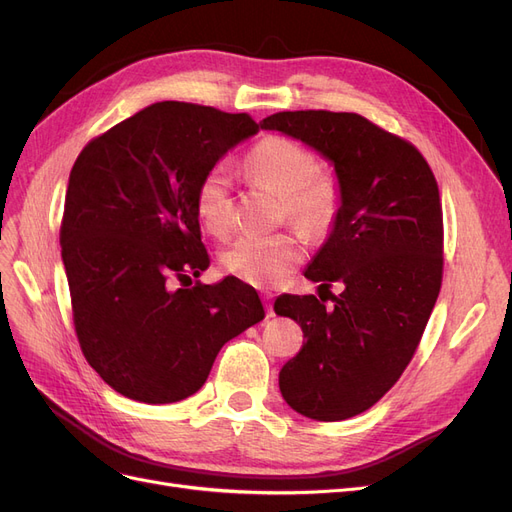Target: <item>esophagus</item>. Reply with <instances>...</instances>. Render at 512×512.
Returning <instances> with one entry per match:
<instances>
[{"instance_id":"1","label":"esophagus","mask_w":512,"mask_h":512,"mask_svg":"<svg viewBox=\"0 0 512 512\" xmlns=\"http://www.w3.org/2000/svg\"><path fill=\"white\" fill-rule=\"evenodd\" d=\"M262 299H265V305H267V316L273 318L275 312H273V305H271V294H265V297H262Z\"/></svg>"}]
</instances>
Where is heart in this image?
I'll return each instance as SVG.
<instances>
[{
  "label": "heart",
  "instance_id": "b5f03b06",
  "mask_svg": "<svg viewBox=\"0 0 512 512\" xmlns=\"http://www.w3.org/2000/svg\"><path fill=\"white\" fill-rule=\"evenodd\" d=\"M250 175L280 194L284 215L307 232H322L339 207V185L333 175L316 173L314 158L299 143L267 136L247 156ZM196 218L215 237L232 226L230 173L224 164L209 168L194 194ZM303 241L294 232L267 237H241L222 254L224 269L237 280L271 288L282 284L303 260Z\"/></svg>",
  "mask_w": 512,
  "mask_h": 512
}]
</instances>
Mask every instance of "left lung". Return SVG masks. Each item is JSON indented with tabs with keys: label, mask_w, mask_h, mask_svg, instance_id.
<instances>
[{
	"label": "left lung",
	"mask_w": 512,
	"mask_h": 512,
	"mask_svg": "<svg viewBox=\"0 0 512 512\" xmlns=\"http://www.w3.org/2000/svg\"><path fill=\"white\" fill-rule=\"evenodd\" d=\"M331 162L339 207L305 277L344 286L333 307L282 294L275 314L303 329L280 371L286 404L314 421L369 410L404 374L442 286V205L414 145L356 113L286 111L260 121Z\"/></svg>",
	"instance_id": "1"
}]
</instances>
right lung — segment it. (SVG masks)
<instances>
[{
    "mask_svg": "<svg viewBox=\"0 0 512 512\" xmlns=\"http://www.w3.org/2000/svg\"><path fill=\"white\" fill-rule=\"evenodd\" d=\"M256 132L245 113L156 102L76 158L59 230L74 327L87 363L123 397L194 395L228 339L265 318L258 292L232 275L170 288L209 267L198 181Z\"/></svg>",
    "mask_w": 512,
    "mask_h": 512,
    "instance_id": "right-lung-1",
    "label": "right lung"
}]
</instances>
